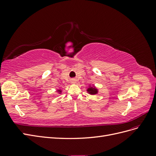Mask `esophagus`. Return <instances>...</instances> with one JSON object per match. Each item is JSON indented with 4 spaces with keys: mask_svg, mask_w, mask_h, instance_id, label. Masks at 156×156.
I'll use <instances>...</instances> for the list:
<instances>
[{
    "mask_svg": "<svg viewBox=\"0 0 156 156\" xmlns=\"http://www.w3.org/2000/svg\"><path fill=\"white\" fill-rule=\"evenodd\" d=\"M72 82L73 83H76V80H75V79H72Z\"/></svg>",
    "mask_w": 156,
    "mask_h": 156,
    "instance_id": "1",
    "label": "esophagus"
}]
</instances>
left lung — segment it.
Listing matches in <instances>:
<instances>
[{"mask_svg": "<svg viewBox=\"0 0 156 156\" xmlns=\"http://www.w3.org/2000/svg\"><path fill=\"white\" fill-rule=\"evenodd\" d=\"M87 92L88 94L94 96L98 93V89L96 87L95 85L90 84L88 85V88L87 89Z\"/></svg>", "mask_w": 156, "mask_h": 156, "instance_id": "8db88e82", "label": "left lung"}]
</instances>
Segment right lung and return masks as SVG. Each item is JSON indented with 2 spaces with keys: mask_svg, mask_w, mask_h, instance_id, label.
<instances>
[{
  "mask_svg": "<svg viewBox=\"0 0 156 156\" xmlns=\"http://www.w3.org/2000/svg\"><path fill=\"white\" fill-rule=\"evenodd\" d=\"M56 92H57L59 94H62V90H61L60 88L57 89V90H56Z\"/></svg>",
  "mask_w": 156,
  "mask_h": 156,
  "instance_id": "1",
  "label": "right lung"
}]
</instances>
